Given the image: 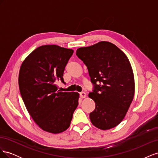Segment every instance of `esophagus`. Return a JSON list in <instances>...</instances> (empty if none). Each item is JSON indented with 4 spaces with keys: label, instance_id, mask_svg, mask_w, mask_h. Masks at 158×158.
Returning a JSON list of instances; mask_svg holds the SVG:
<instances>
[{
    "label": "esophagus",
    "instance_id": "34e87169",
    "mask_svg": "<svg viewBox=\"0 0 158 158\" xmlns=\"http://www.w3.org/2000/svg\"><path fill=\"white\" fill-rule=\"evenodd\" d=\"M80 97L82 98H84L86 97V94H85V93L84 92H82L80 93Z\"/></svg>",
    "mask_w": 158,
    "mask_h": 158
}]
</instances>
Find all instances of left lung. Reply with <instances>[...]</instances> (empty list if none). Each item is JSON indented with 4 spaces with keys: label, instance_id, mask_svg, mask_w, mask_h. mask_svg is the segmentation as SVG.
<instances>
[{
    "label": "left lung",
    "instance_id": "8db88e82",
    "mask_svg": "<svg viewBox=\"0 0 158 158\" xmlns=\"http://www.w3.org/2000/svg\"><path fill=\"white\" fill-rule=\"evenodd\" d=\"M76 55L87 66L94 88L89 97L95 103L89 113L93 125L108 130L125 117L135 94V79L130 62L118 47L107 41L81 47Z\"/></svg>",
    "mask_w": 158,
    "mask_h": 158
}]
</instances>
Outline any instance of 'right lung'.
<instances>
[{
  "instance_id": "obj_1",
  "label": "right lung",
  "mask_w": 158,
  "mask_h": 158,
  "mask_svg": "<svg viewBox=\"0 0 158 158\" xmlns=\"http://www.w3.org/2000/svg\"><path fill=\"white\" fill-rule=\"evenodd\" d=\"M73 49L55 45L37 47L23 62L19 88L30 114L43 130L53 134L66 131L78 105L77 92H60L56 81L63 84V73Z\"/></svg>"
}]
</instances>
